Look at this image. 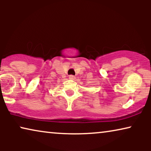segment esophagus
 <instances>
[{"mask_svg":"<svg viewBox=\"0 0 151 151\" xmlns=\"http://www.w3.org/2000/svg\"><path fill=\"white\" fill-rule=\"evenodd\" d=\"M69 79H71V80H74V79H75V76L71 75V76H69Z\"/></svg>","mask_w":151,"mask_h":151,"instance_id":"obj_1","label":"esophagus"}]
</instances>
